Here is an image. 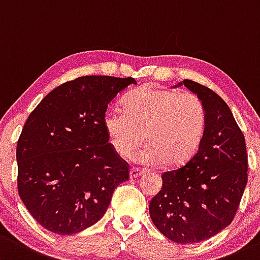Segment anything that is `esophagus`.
I'll list each match as a JSON object with an SVG mask.
<instances>
[{"label": "esophagus", "mask_w": 260, "mask_h": 260, "mask_svg": "<svg viewBox=\"0 0 260 260\" xmlns=\"http://www.w3.org/2000/svg\"><path fill=\"white\" fill-rule=\"evenodd\" d=\"M142 176V172L137 168H131L129 171V179H136L137 177Z\"/></svg>", "instance_id": "obj_1"}]
</instances>
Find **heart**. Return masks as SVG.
<instances>
[{
	"instance_id": "1",
	"label": "heart",
	"mask_w": 260,
	"mask_h": 260,
	"mask_svg": "<svg viewBox=\"0 0 260 260\" xmlns=\"http://www.w3.org/2000/svg\"><path fill=\"white\" fill-rule=\"evenodd\" d=\"M123 108L109 109L103 118L109 142L122 157H129L144 138L148 144L133 157L142 166L183 165L198 149L207 116L194 93L143 86L125 95Z\"/></svg>"
}]
</instances>
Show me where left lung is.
<instances>
[{
	"label": "left lung",
	"mask_w": 260,
	"mask_h": 260,
	"mask_svg": "<svg viewBox=\"0 0 260 260\" xmlns=\"http://www.w3.org/2000/svg\"><path fill=\"white\" fill-rule=\"evenodd\" d=\"M206 108V129L196 154L162 174V190L149 203L158 231L180 244L210 238L236 215L248 179L245 139L228 105L208 87L184 80Z\"/></svg>",
	"instance_id": "8db88e82"
}]
</instances>
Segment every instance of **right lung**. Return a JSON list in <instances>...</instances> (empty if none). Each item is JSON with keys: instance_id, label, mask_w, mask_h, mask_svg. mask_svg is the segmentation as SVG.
I'll list each match as a JSON object with an SVG mask.
<instances>
[{"instance_id": "right-lung-1", "label": "right lung", "mask_w": 260, "mask_h": 260, "mask_svg": "<svg viewBox=\"0 0 260 260\" xmlns=\"http://www.w3.org/2000/svg\"><path fill=\"white\" fill-rule=\"evenodd\" d=\"M135 78L83 76L50 92L18 138V194L43 228L70 236L105 215L127 163L103 124L108 103Z\"/></svg>"}]
</instances>
